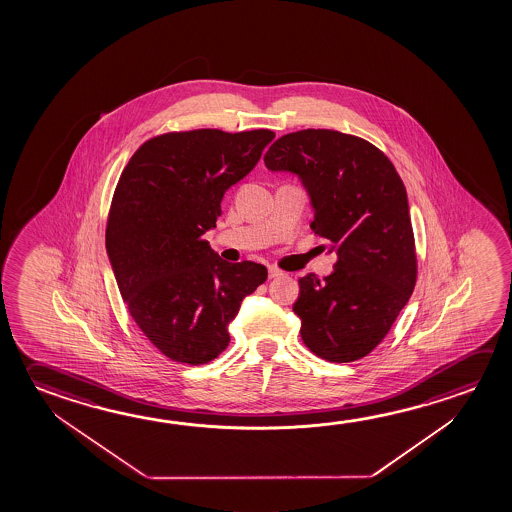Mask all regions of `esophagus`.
<instances>
[{
    "label": "esophagus",
    "mask_w": 512,
    "mask_h": 512,
    "mask_svg": "<svg viewBox=\"0 0 512 512\" xmlns=\"http://www.w3.org/2000/svg\"><path fill=\"white\" fill-rule=\"evenodd\" d=\"M268 277L269 278L282 277V271H280V269L273 268V266H269V268H268Z\"/></svg>",
    "instance_id": "obj_1"
}]
</instances>
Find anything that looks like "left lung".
<instances>
[{
    "mask_svg": "<svg viewBox=\"0 0 512 512\" xmlns=\"http://www.w3.org/2000/svg\"><path fill=\"white\" fill-rule=\"evenodd\" d=\"M264 162L302 178L310 228L337 255L332 275L300 278L293 310L303 343L328 362L359 361L387 336L418 277L402 178L377 146L325 128L282 135Z\"/></svg>",
    "mask_w": 512,
    "mask_h": 512,
    "instance_id": "1",
    "label": "left lung"
}]
</instances>
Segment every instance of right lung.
I'll return each mask as SVG.
<instances>
[{
  "label": "right lung",
  "instance_id": "1",
  "mask_svg": "<svg viewBox=\"0 0 512 512\" xmlns=\"http://www.w3.org/2000/svg\"><path fill=\"white\" fill-rule=\"evenodd\" d=\"M273 137L266 128L155 135L119 176L105 232L110 264L135 325L171 361H214L244 296L268 278L257 262H225L203 234Z\"/></svg>",
  "mask_w": 512,
  "mask_h": 512
}]
</instances>
